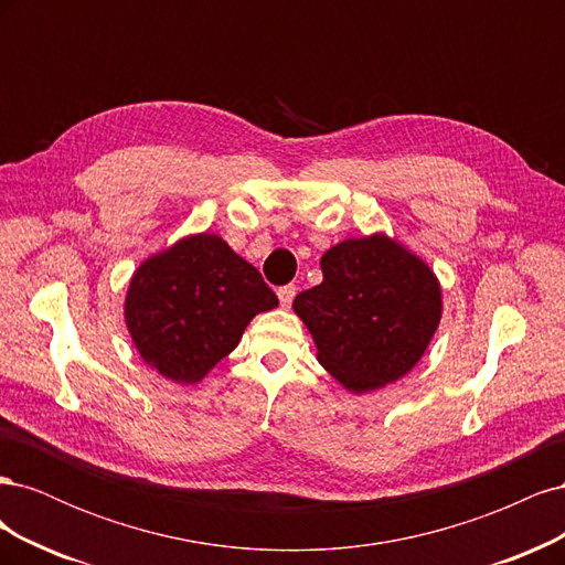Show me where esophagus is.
<instances>
[{"mask_svg": "<svg viewBox=\"0 0 565 565\" xmlns=\"http://www.w3.org/2000/svg\"><path fill=\"white\" fill-rule=\"evenodd\" d=\"M295 297H297V287L295 285H285V287L278 289V299H280V303L285 306V309H289V306H292Z\"/></svg>", "mask_w": 565, "mask_h": 565, "instance_id": "34e87169", "label": "esophagus"}]
</instances>
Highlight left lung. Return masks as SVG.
Returning <instances> with one entry per match:
<instances>
[{
    "label": "left lung",
    "mask_w": 565,
    "mask_h": 565,
    "mask_svg": "<svg viewBox=\"0 0 565 565\" xmlns=\"http://www.w3.org/2000/svg\"><path fill=\"white\" fill-rule=\"evenodd\" d=\"M320 268L322 282L292 303L316 339L320 365L355 393L403 377L440 320V287L429 266L372 235L328 249Z\"/></svg>",
    "instance_id": "8db88e82"
}]
</instances>
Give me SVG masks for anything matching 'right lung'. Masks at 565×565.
Returning a JSON list of instances; mask_svg holds the SVG:
<instances>
[{
    "label": "right lung",
    "instance_id": "1",
    "mask_svg": "<svg viewBox=\"0 0 565 565\" xmlns=\"http://www.w3.org/2000/svg\"><path fill=\"white\" fill-rule=\"evenodd\" d=\"M276 306L259 270L202 233L136 270L125 316L143 361L167 380L193 384L237 347L256 313Z\"/></svg>",
    "mask_w": 565,
    "mask_h": 565
}]
</instances>
